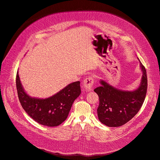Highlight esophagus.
<instances>
[{
    "instance_id": "obj_1",
    "label": "esophagus",
    "mask_w": 160,
    "mask_h": 160,
    "mask_svg": "<svg viewBox=\"0 0 160 160\" xmlns=\"http://www.w3.org/2000/svg\"><path fill=\"white\" fill-rule=\"evenodd\" d=\"M93 78H92V77L90 76V77H88L87 78H85L83 81V84H84V88L86 91H91L92 89V86H93Z\"/></svg>"
}]
</instances>
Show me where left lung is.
Segmentation results:
<instances>
[{
    "mask_svg": "<svg viewBox=\"0 0 160 160\" xmlns=\"http://www.w3.org/2000/svg\"><path fill=\"white\" fill-rule=\"evenodd\" d=\"M142 77L139 87L133 91H122L101 80L102 85L94 89L99 96L98 116L100 122L108 127H119L130 121L142 107L147 91L145 68L140 61Z\"/></svg>",
    "mask_w": 160,
    "mask_h": 160,
    "instance_id": "obj_1",
    "label": "left lung"
}]
</instances>
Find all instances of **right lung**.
Returning <instances> with one entry per match:
<instances>
[{"mask_svg":"<svg viewBox=\"0 0 160 160\" xmlns=\"http://www.w3.org/2000/svg\"><path fill=\"white\" fill-rule=\"evenodd\" d=\"M80 81L68 84L57 93L46 99L30 97L20 82L18 71L16 87L20 102L30 117L38 123L55 127L68 118L73 103L81 93Z\"/></svg>","mask_w":160,"mask_h":160,"instance_id":"1","label":"right lung"}]
</instances>
